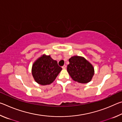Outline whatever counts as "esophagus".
<instances>
[{
    "label": "esophagus",
    "mask_w": 122,
    "mask_h": 122,
    "mask_svg": "<svg viewBox=\"0 0 122 122\" xmlns=\"http://www.w3.org/2000/svg\"><path fill=\"white\" fill-rule=\"evenodd\" d=\"M62 69H65L66 68V65H64V66H62Z\"/></svg>",
    "instance_id": "1"
}]
</instances>
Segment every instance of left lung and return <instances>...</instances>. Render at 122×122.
<instances>
[{
    "label": "left lung",
    "instance_id": "1",
    "mask_svg": "<svg viewBox=\"0 0 122 122\" xmlns=\"http://www.w3.org/2000/svg\"><path fill=\"white\" fill-rule=\"evenodd\" d=\"M69 62L67 71L74 81L86 83L92 80L94 75V68L84 57L74 56L69 59Z\"/></svg>",
    "mask_w": 122,
    "mask_h": 122
}]
</instances>
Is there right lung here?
Wrapping results in <instances>:
<instances>
[{"instance_id": "add662e5", "label": "right lung", "mask_w": 122, "mask_h": 122, "mask_svg": "<svg viewBox=\"0 0 122 122\" xmlns=\"http://www.w3.org/2000/svg\"><path fill=\"white\" fill-rule=\"evenodd\" d=\"M61 70L56 60H54L50 55L44 54L34 62L32 74L36 82L45 86L52 83Z\"/></svg>"}]
</instances>
